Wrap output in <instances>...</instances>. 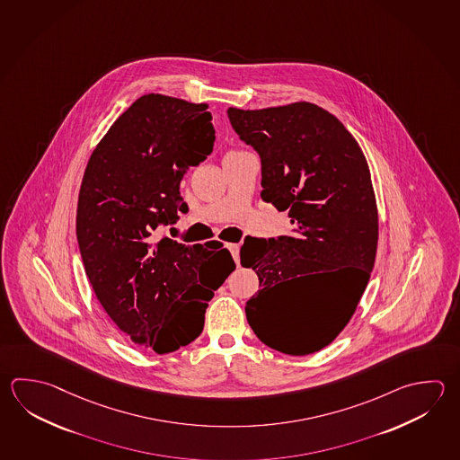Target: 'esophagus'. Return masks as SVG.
<instances>
[{
	"label": "esophagus",
	"instance_id": "obj_1",
	"mask_svg": "<svg viewBox=\"0 0 460 460\" xmlns=\"http://www.w3.org/2000/svg\"><path fill=\"white\" fill-rule=\"evenodd\" d=\"M227 249L233 253L235 263H239V251H241V245H239V243H227Z\"/></svg>",
	"mask_w": 460,
	"mask_h": 460
}]
</instances>
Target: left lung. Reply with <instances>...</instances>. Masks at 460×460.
<instances>
[{
  "mask_svg": "<svg viewBox=\"0 0 460 460\" xmlns=\"http://www.w3.org/2000/svg\"><path fill=\"white\" fill-rule=\"evenodd\" d=\"M261 159V197L288 211L293 235L245 237L243 267L255 270L245 304L253 333L285 355L321 351L353 317L371 277L379 215L369 165L345 125L311 102L227 111ZM325 276L319 290L310 278Z\"/></svg>",
  "mask_w": 460,
  "mask_h": 460,
  "instance_id": "left-lung-1",
  "label": "left lung"
}]
</instances>
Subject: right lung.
<instances>
[{"instance_id":"add662e5","label":"right lung","mask_w":460,"mask_h":460,"mask_svg":"<svg viewBox=\"0 0 460 460\" xmlns=\"http://www.w3.org/2000/svg\"><path fill=\"white\" fill-rule=\"evenodd\" d=\"M208 104L146 94L121 113L89 157L76 237L89 283L138 347L172 353L197 339L208 301L235 269L223 243L159 237L187 205L181 181L213 151Z\"/></svg>"}]
</instances>
